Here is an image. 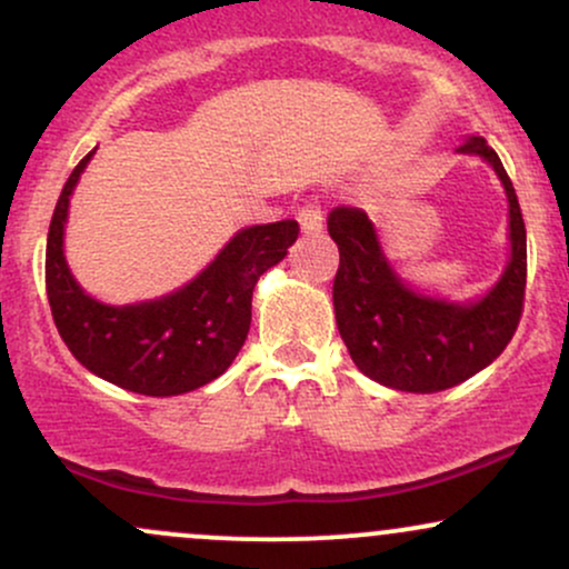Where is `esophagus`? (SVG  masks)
<instances>
[{
	"mask_svg": "<svg viewBox=\"0 0 569 569\" xmlns=\"http://www.w3.org/2000/svg\"><path fill=\"white\" fill-rule=\"evenodd\" d=\"M297 219H299V224H302V230L307 234H316V232L323 230V211H321V206H318V202H305V206L299 208Z\"/></svg>",
	"mask_w": 569,
	"mask_h": 569,
	"instance_id": "esophagus-1",
	"label": "esophagus"
}]
</instances>
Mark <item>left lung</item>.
<instances>
[{
  "mask_svg": "<svg viewBox=\"0 0 569 569\" xmlns=\"http://www.w3.org/2000/svg\"><path fill=\"white\" fill-rule=\"evenodd\" d=\"M500 176L511 217V262L481 302L452 305L411 291L385 259L361 208H331L329 234L339 246L335 278L337 329L356 367L371 380L409 393H436L468 380L506 350L525 310L527 230L506 168L481 136L460 147Z\"/></svg>",
  "mask_w": 569,
  "mask_h": 569,
  "instance_id": "8db88e82",
  "label": "left lung"
}]
</instances>
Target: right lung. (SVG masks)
Wrapping results in <instances>:
<instances>
[{
	"mask_svg": "<svg viewBox=\"0 0 569 569\" xmlns=\"http://www.w3.org/2000/svg\"><path fill=\"white\" fill-rule=\"evenodd\" d=\"M84 154L56 202L44 253V286L58 335L71 356L103 380L141 396H179L217 380L243 348L253 286L299 238L293 219L240 230L184 289L152 302L112 307L90 299L63 259L69 194Z\"/></svg>",
	"mask_w": 569,
	"mask_h": 569,
	"instance_id": "right-lung-1",
	"label": "right lung"
}]
</instances>
